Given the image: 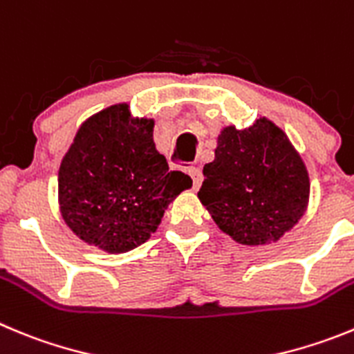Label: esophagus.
<instances>
[{"label":"esophagus","mask_w":354,"mask_h":354,"mask_svg":"<svg viewBox=\"0 0 354 354\" xmlns=\"http://www.w3.org/2000/svg\"><path fill=\"white\" fill-rule=\"evenodd\" d=\"M187 174H189V175H191V179H193V186H194V189H198L200 184H202V179H203L202 170H200L198 167H191L189 170H187Z\"/></svg>","instance_id":"esophagus-1"}]
</instances>
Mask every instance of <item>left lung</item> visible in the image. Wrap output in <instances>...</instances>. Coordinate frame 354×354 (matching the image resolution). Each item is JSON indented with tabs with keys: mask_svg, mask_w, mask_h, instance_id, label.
<instances>
[{
	"mask_svg": "<svg viewBox=\"0 0 354 354\" xmlns=\"http://www.w3.org/2000/svg\"><path fill=\"white\" fill-rule=\"evenodd\" d=\"M198 191L221 232L242 245L277 242L306 214L310 180L286 133L259 118L245 129L226 126Z\"/></svg>",
	"mask_w": 354,
	"mask_h": 354,
	"instance_id": "left-lung-1",
	"label": "left lung"
}]
</instances>
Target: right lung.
Returning <instances> with one entry per match:
<instances>
[{
	"label": "right lung",
	"instance_id": "add662e5",
	"mask_svg": "<svg viewBox=\"0 0 354 354\" xmlns=\"http://www.w3.org/2000/svg\"><path fill=\"white\" fill-rule=\"evenodd\" d=\"M154 119L133 118L118 103L80 124L61 161L57 200L68 228L110 254L149 241L167 207L193 186L168 170L152 138Z\"/></svg>",
	"mask_w": 354,
	"mask_h": 354
}]
</instances>
